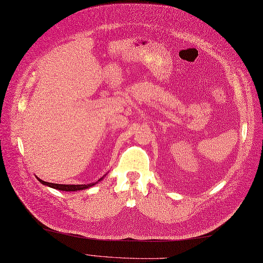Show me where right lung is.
<instances>
[{
    "label": "right lung",
    "instance_id": "obj_1",
    "mask_svg": "<svg viewBox=\"0 0 263 263\" xmlns=\"http://www.w3.org/2000/svg\"><path fill=\"white\" fill-rule=\"evenodd\" d=\"M38 180L45 184V185H48L50 187H53V189H57V190H60V191H66V192H72V191H81V190H85V189H88L90 186H92L95 183H90V184H58V183H50V182H46V181H43L40 180L39 178H37ZM100 180H102V178L100 179ZM99 180V181H100Z\"/></svg>",
    "mask_w": 263,
    "mask_h": 263
}]
</instances>
